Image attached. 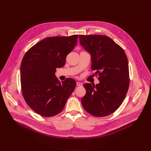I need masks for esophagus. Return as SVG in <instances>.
<instances>
[{
  "label": "esophagus",
  "mask_w": 151,
  "mask_h": 151,
  "mask_svg": "<svg viewBox=\"0 0 151 151\" xmlns=\"http://www.w3.org/2000/svg\"><path fill=\"white\" fill-rule=\"evenodd\" d=\"M76 85L78 86V87H80V86H82V83H81V82H76Z\"/></svg>",
  "instance_id": "1"
}]
</instances>
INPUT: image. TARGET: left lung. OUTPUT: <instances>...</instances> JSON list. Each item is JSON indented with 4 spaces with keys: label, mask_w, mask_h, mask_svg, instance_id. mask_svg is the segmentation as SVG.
Listing matches in <instances>:
<instances>
[{
    "label": "left lung",
    "mask_w": 151,
    "mask_h": 151,
    "mask_svg": "<svg viewBox=\"0 0 151 151\" xmlns=\"http://www.w3.org/2000/svg\"><path fill=\"white\" fill-rule=\"evenodd\" d=\"M81 45L91 56V69L98 74L100 83H85L86 94L81 100L90 114L103 117L112 114L123 102L127 93L128 63L124 50L104 35H79Z\"/></svg>",
    "instance_id": "obj_1"
}]
</instances>
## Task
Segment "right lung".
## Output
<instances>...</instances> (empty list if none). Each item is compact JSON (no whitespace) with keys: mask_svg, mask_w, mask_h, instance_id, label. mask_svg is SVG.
I'll list each match as a JSON object with an SVG mask.
<instances>
[{"mask_svg":"<svg viewBox=\"0 0 151 151\" xmlns=\"http://www.w3.org/2000/svg\"><path fill=\"white\" fill-rule=\"evenodd\" d=\"M78 37V35L46 37L31 47L21 61L23 96L30 108L40 116L51 117L61 112L76 87L73 79L60 82L55 73L57 68L64 66Z\"/></svg>","mask_w":151,"mask_h":151,"instance_id":"obj_1","label":"right lung"}]
</instances>
